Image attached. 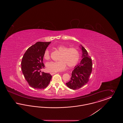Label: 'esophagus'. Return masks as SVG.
<instances>
[{
  "instance_id": "1",
  "label": "esophagus",
  "mask_w": 123,
  "mask_h": 123,
  "mask_svg": "<svg viewBox=\"0 0 123 123\" xmlns=\"http://www.w3.org/2000/svg\"><path fill=\"white\" fill-rule=\"evenodd\" d=\"M57 73L56 72H50V74L51 75H53V74H56Z\"/></svg>"
}]
</instances>
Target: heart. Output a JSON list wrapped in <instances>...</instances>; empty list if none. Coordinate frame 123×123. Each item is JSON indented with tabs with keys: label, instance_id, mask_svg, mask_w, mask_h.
<instances>
[{
	"label": "heart",
	"instance_id": "obj_1",
	"mask_svg": "<svg viewBox=\"0 0 123 123\" xmlns=\"http://www.w3.org/2000/svg\"><path fill=\"white\" fill-rule=\"evenodd\" d=\"M56 49L61 53L57 62H50L46 64L47 70L50 72H58L64 70L66 66L70 68L74 67L78 63L80 59V54L78 50L73 47L69 48L65 45H59ZM44 58L48 60L50 58L49 50L47 49L43 54Z\"/></svg>",
	"mask_w": 123,
	"mask_h": 123
}]
</instances>
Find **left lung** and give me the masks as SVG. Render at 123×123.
Listing matches in <instances>:
<instances>
[{"mask_svg":"<svg viewBox=\"0 0 123 123\" xmlns=\"http://www.w3.org/2000/svg\"><path fill=\"white\" fill-rule=\"evenodd\" d=\"M81 47L82 59L72 71L70 80L66 83L69 88L73 90L78 89L86 84L92 72V59L85 48L82 46Z\"/></svg>","mask_w":123,"mask_h":123,"instance_id":"left-lung-1","label":"left lung"}]
</instances>
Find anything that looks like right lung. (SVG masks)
<instances>
[{"mask_svg":"<svg viewBox=\"0 0 123 123\" xmlns=\"http://www.w3.org/2000/svg\"><path fill=\"white\" fill-rule=\"evenodd\" d=\"M50 42H38L30 47L24 54L21 69L23 75L32 88L43 89L49 85L52 79L49 73L41 72L44 69L43 54Z\"/></svg>","mask_w":123,"mask_h":123,"instance_id":"add662e5","label":"right lung"}]
</instances>
